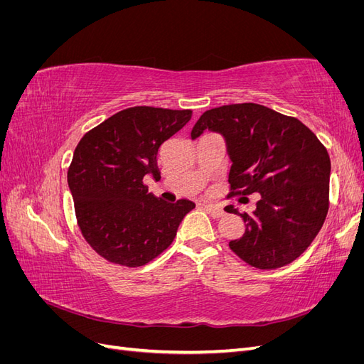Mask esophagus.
I'll list each match as a JSON object with an SVG mask.
<instances>
[{
	"instance_id": "34e87169",
	"label": "esophagus",
	"mask_w": 364,
	"mask_h": 364,
	"mask_svg": "<svg viewBox=\"0 0 364 364\" xmlns=\"http://www.w3.org/2000/svg\"><path fill=\"white\" fill-rule=\"evenodd\" d=\"M202 206L206 209V211L211 214L214 218H218V217H223V214H225V211L220 206H217V205H213V203H202Z\"/></svg>"
}]
</instances>
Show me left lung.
Returning a JSON list of instances; mask_svg holds the SVG:
<instances>
[{
	"label": "left lung",
	"mask_w": 364,
	"mask_h": 364,
	"mask_svg": "<svg viewBox=\"0 0 364 364\" xmlns=\"http://www.w3.org/2000/svg\"><path fill=\"white\" fill-rule=\"evenodd\" d=\"M205 130L226 142L230 194H259L245 220L241 238L229 241L237 255L257 269H278L294 261L321 230L328 213L331 161L313 132L297 118L257 103L209 109L191 138Z\"/></svg>",
	"instance_id": "8db88e82"
}]
</instances>
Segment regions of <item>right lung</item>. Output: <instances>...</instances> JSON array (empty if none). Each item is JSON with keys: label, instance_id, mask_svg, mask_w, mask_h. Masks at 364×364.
<instances>
[{"label": "right lung", "instance_id": "obj_1", "mask_svg": "<svg viewBox=\"0 0 364 364\" xmlns=\"http://www.w3.org/2000/svg\"><path fill=\"white\" fill-rule=\"evenodd\" d=\"M190 109L135 106L105 119L80 139L68 168L77 223L107 261L144 266L167 249L196 203L164 202L144 185L158 179V150L191 119Z\"/></svg>", "mask_w": 364, "mask_h": 364}]
</instances>
